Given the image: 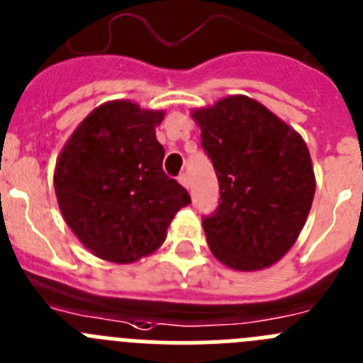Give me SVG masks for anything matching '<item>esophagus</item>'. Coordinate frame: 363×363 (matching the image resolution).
I'll return each mask as SVG.
<instances>
[{
    "label": "esophagus",
    "mask_w": 363,
    "mask_h": 363,
    "mask_svg": "<svg viewBox=\"0 0 363 363\" xmlns=\"http://www.w3.org/2000/svg\"><path fill=\"white\" fill-rule=\"evenodd\" d=\"M178 182H179V184H182V185H184L185 189L191 187V182H189V176L185 174V172H182V174L178 176Z\"/></svg>",
    "instance_id": "34e87169"
}]
</instances>
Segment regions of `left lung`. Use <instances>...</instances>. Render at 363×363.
<instances>
[{"label": "left lung", "instance_id": "8db88e82", "mask_svg": "<svg viewBox=\"0 0 363 363\" xmlns=\"http://www.w3.org/2000/svg\"><path fill=\"white\" fill-rule=\"evenodd\" d=\"M192 118L219 182L218 208L203 218L212 254L234 270L272 266L294 247L313 203L302 136L242 95L196 109Z\"/></svg>", "mask_w": 363, "mask_h": 363}]
</instances>
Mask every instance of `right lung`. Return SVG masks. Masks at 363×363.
Returning a JSON list of instances; mask_svg holds the SVG:
<instances>
[{"mask_svg":"<svg viewBox=\"0 0 363 363\" xmlns=\"http://www.w3.org/2000/svg\"><path fill=\"white\" fill-rule=\"evenodd\" d=\"M164 111L113 101L93 109L69 136L55 165L59 208L73 234L97 257L138 261L165 241L191 196L162 169L155 125Z\"/></svg>","mask_w":363,"mask_h":363,"instance_id":"1","label":"right lung"}]
</instances>
